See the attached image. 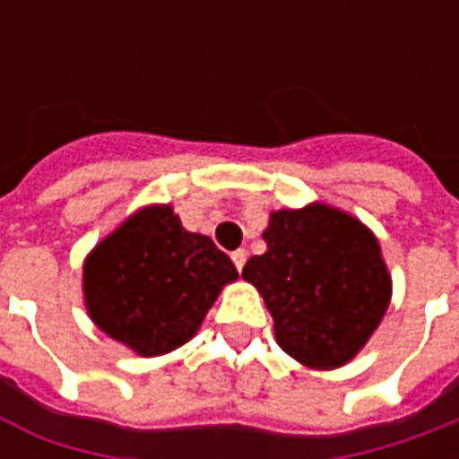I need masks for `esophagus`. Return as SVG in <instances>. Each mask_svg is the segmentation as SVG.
<instances>
[{
    "label": "esophagus",
    "mask_w": 459,
    "mask_h": 459,
    "mask_svg": "<svg viewBox=\"0 0 459 459\" xmlns=\"http://www.w3.org/2000/svg\"><path fill=\"white\" fill-rule=\"evenodd\" d=\"M230 258H233V265H236V268H238V273H240V270H243V265H246V258H248V253H246V250H236V253H233Z\"/></svg>",
    "instance_id": "obj_1"
}]
</instances>
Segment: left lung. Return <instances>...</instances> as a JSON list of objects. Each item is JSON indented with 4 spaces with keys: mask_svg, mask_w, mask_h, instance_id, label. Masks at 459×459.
<instances>
[{
    "mask_svg": "<svg viewBox=\"0 0 459 459\" xmlns=\"http://www.w3.org/2000/svg\"><path fill=\"white\" fill-rule=\"evenodd\" d=\"M268 250L243 280L273 315L280 349L315 371L349 364L371 339L394 295L374 230L346 211L312 201L270 211Z\"/></svg>",
    "mask_w": 459,
    "mask_h": 459,
    "instance_id": "8db88e82",
    "label": "left lung"
}]
</instances>
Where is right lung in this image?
<instances>
[{"label": "right lung", "instance_id": "1", "mask_svg": "<svg viewBox=\"0 0 459 459\" xmlns=\"http://www.w3.org/2000/svg\"><path fill=\"white\" fill-rule=\"evenodd\" d=\"M236 280L209 236L184 229L171 204H150L85 255L83 302L95 327L150 359L186 344Z\"/></svg>", "mask_w": 459, "mask_h": 459}]
</instances>
